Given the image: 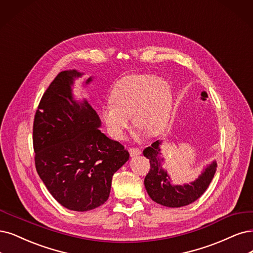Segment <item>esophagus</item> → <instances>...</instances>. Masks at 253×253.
<instances>
[{
    "instance_id": "34e87169",
    "label": "esophagus",
    "mask_w": 253,
    "mask_h": 253,
    "mask_svg": "<svg viewBox=\"0 0 253 253\" xmlns=\"http://www.w3.org/2000/svg\"><path fill=\"white\" fill-rule=\"evenodd\" d=\"M129 153H130V156L134 157V156H137V155H141L142 151L139 150V149H137V148H130L129 149Z\"/></svg>"
}]
</instances>
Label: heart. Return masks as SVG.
<instances>
[{"mask_svg": "<svg viewBox=\"0 0 253 253\" xmlns=\"http://www.w3.org/2000/svg\"><path fill=\"white\" fill-rule=\"evenodd\" d=\"M111 104L101 117L115 138L125 136L129 118L133 124L155 135L166 127L172 111V90L166 80L153 75L132 74L121 78L111 89Z\"/></svg>", "mask_w": 253, "mask_h": 253, "instance_id": "b5f03b06", "label": "heart"}]
</instances>
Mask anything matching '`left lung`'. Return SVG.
<instances>
[{
  "mask_svg": "<svg viewBox=\"0 0 253 253\" xmlns=\"http://www.w3.org/2000/svg\"><path fill=\"white\" fill-rule=\"evenodd\" d=\"M163 141H156L143 151L150 161V171L145 177V188L150 198L158 204L168 208H181L200 198L207 191L217 170V162L209 164L194 181L183 184H174L171 176L163 167L161 146Z\"/></svg>",
  "mask_w": 253,
  "mask_h": 253,
  "instance_id": "1",
  "label": "left lung"
}]
</instances>
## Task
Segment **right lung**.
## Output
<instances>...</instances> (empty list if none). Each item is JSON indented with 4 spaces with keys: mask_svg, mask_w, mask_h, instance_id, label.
I'll list each match as a JSON object with an SVG mask.
<instances>
[{
    "mask_svg": "<svg viewBox=\"0 0 253 253\" xmlns=\"http://www.w3.org/2000/svg\"><path fill=\"white\" fill-rule=\"evenodd\" d=\"M84 73H59L36 110L35 167L53 197L65 209L86 211L104 204L112 176L129 160L119 142L101 132V120L85 98H75V80ZM93 77L84 79L85 89Z\"/></svg>",
    "mask_w": 253,
    "mask_h": 253,
    "instance_id": "add662e5",
    "label": "right lung"
}]
</instances>
